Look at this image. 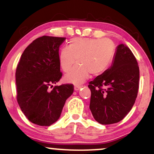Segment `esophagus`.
Here are the masks:
<instances>
[{
  "label": "esophagus",
  "mask_w": 154,
  "mask_h": 154,
  "mask_svg": "<svg viewBox=\"0 0 154 154\" xmlns=\"http://www.w3.org/2000/svg\"><path fill=\"white\" fill-rule=\"evenodd\" d=\"M81 87H82L81 85H75V87H74V88H75V90L77 91V90H79V89H80Z\"/></svg>",
  "instance_id": "1"
}]
</instances>
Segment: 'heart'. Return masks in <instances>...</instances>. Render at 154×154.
Masks as SVG:
<instances>
[{
	"label": "heart",
	"instance_id": "1",
	"mask_svg": "<svg viewBox=\"0 0 154 154\" xmlns=\"http://www.w3.org/2000/svg\"><path fill=\"white\" fill-rule=\"evenodd\" d=\"M115 45L110 39L75 38L69 40L67 47L59 52V63L62 69L67 72L65 80L74 84L82 83L91 75L104 72L112 63L115 55Z\"/></svg>",
	"mask_w": 154,
	"mask_h": 154
}]
</instances>
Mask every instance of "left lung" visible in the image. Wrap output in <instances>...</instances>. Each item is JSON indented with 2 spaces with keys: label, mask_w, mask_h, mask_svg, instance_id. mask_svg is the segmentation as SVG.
<instances>
[{
  "label": "left lung",
  "mask_w": 154,
  "mask_h": 154,
  "mask_svg": "<svg viewBox=\"0 0 154 154\" xmlns=\"http://www.w3.org/2000/svg\"><path fill=\"white\" fill-rule=\"evenodd\" d=\"M139 81L135 56L126 45H119L112 67L89 82V109L94 119L104 125L123 119L137 99Z\"/></svg>",
  "instance_id": "8db88e82"
}]
</instances>
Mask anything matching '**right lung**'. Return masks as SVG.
<instances>
[{
    "label": "right lung",
    "mask_w": 154,
    "mask_h": 154,
    "mask_svg": "<svg viewBox=\"0 0 154 154\" xmlns=\"http://www.w3.org/2000/svg\"><path fill=\"white\" fill-rule=\"evenodd\" d=\"M65 38L42 36L25 48L15 72L17 101L27 119L49 126L60 116L66 100L74 91L72 84L52 85L61 79L59 48Z\"/></svg>",
    "instance_id": "obj_1"
}]
</instances>
